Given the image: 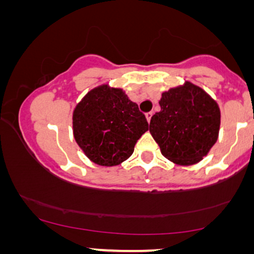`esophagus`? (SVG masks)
Returning <instances> with one entry per match:
<instances>
[{"label": "esophagus", "instance_id": "esophagus-1", "mask_svg": "<svg viewBox=\"0 0 254 254\" xmlns=\"http://www.w3.org/2000/svg\"><path fill=\"white\" fill-rule=\"evenodd\" d=\"M152 115H153V113H152V112H149V113H146V114H145V116H146V120H147V122H148V123L151 122Z\"/></svg>", "mask_w": 254, "mask_h": 254}]
</instances>
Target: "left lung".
Masks as SVG:
<instances>
[{
  "label": "left lung",
  "instance_id": "8db88e82",
  "mask_svg": "<svg viewBox=\"0 0 254 254\" xmlns=\"http://www.w3.org/2000/svg\"><path fill=\"white\" fill-rule=\"evenodd\" d=\"M159 103L161 110L152 116L149 132L162 155L181 166L202 160L219 135L217 103L190 81L163 92Z\"/></svg>",
  "mask_w": 254,
  "mask_h": 254
}]
</instances>
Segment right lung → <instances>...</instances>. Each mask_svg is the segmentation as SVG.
Masks as SVG:
<instances>
[{"mask_svg":"<svg viewBox=\"0 0 254 254\" xmlns=\"http://www.w3.org/2000/svg\"><path fill=\"white\" fill-rule=\"evenodd\" d=\"M73 137L96 164L117 166L133 153L148 130L144 114L121 88L101 85L84 96L73 110Z\"/></svg>","mask_w":254,"mask_h":254,"instance_id":"add662e5","label":"right lung"}]
</instances>
